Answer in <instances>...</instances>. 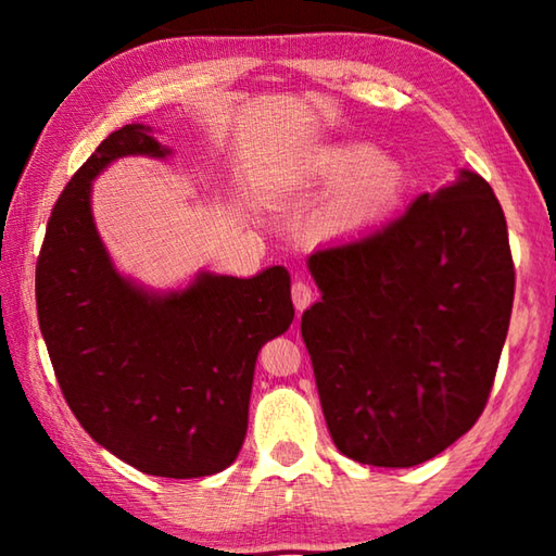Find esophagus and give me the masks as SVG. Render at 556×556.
Masks as SVG:
<instances>
[{"mask_svg":"<svg viewBox=\"0 0 556 556\" xmlns=\"http://www.w3.org/2000/svg\"><path fill=\"white\" fill-rule=\"evenodd\" d=\"M291 299H294V306L299 312H304V308L314 301V287L304 279H296L294 285H291Z\"/></svg>","mask_w":556,"mask_h":556,"instance_id":"obj_1","label":"esophagus"}]
</instances>
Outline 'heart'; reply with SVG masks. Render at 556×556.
Segmentation results:
<instances>
[{
    "instance_id": "obj_1",
    "label": "heart",
    "mask_w": 556,
    "mask_h": 556,
    "mask_svg": "<svg viewBox=\"0 0 556 556\" xmlns=\"http://www.w3.org/2000/svg\"><path fill=\"white\" fill-rule=\"evenodd\" d=\"M308 178L336 186L324 208V225L331 230H355L378 220L402 188L400 164L361 142L318 149L308 162Z\"/></svg>"
}]
</instances>
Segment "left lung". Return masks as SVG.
I'll use <instances>...</instances> for the list:
<instances>
[{
	"label": "left lung",
	"mask_w": 556,
	"mask_h": 556,
	"mask_svg": "<svg viewBox=\"0 0 556 556\" xmlns=\"http://www.w3.org/2000/svg\"><path fill=\"white\" fill-rule=\"evenodd\" d=\"M321 301L301 316L333 444L409 468L476 425L491 397L515 296L505 213L473 172L400 218L316 250Z\"/></svg>",
	"instance_id": "8db88e82"
}]
</instances>
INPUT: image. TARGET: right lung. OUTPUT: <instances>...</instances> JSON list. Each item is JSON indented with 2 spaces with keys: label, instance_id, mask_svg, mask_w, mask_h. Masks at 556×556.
I'll list each match as a JSON object with an SVG mask.
<instances>
[{
  "label": "right lung",
  "instance_id": "right-lung-1",
  "mask_svg": "<svg viewBox=\"0 0 556 556\" xmlns=\"http://www.w3.org/2000/svg\"><path fill=\"white\" fill-rule=\"evenodd\" d=\"M127 154L168 149L125 125L55 201L36 262L39 326L65 402L100 446L149 476H213L248 434L260 348L294 321L289 271H203L168 294L122 277L92 223L90 186Z\"/></svg>",
  "mask_w": 556,
  "mask_h": 556
}]
</instances>
